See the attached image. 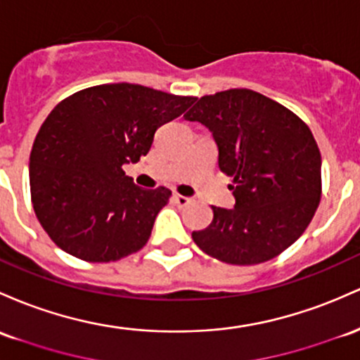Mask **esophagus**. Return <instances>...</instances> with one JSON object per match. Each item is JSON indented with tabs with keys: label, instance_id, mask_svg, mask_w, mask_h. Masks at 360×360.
<instances>
[{
	"label": "esophagus",
	"instance_id": "34e87169",
	"mask_svg": "<svg viewBox=\"0 0 360 360\" xmlns=\"http://www.w3.org/2000/svg\"><path fill=\"white\" fill-rule=\"evenodd\" d=\"M174 200H176V203L179 205V207H188V205L193 203L191 198H188V196H183V195H177V193H174Z\"/></svg>",
	"mask_w": 360,
	"mask_h": 360
}]
</instances>
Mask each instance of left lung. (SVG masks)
<instances>
[{
  "label": "left lung",
  "instance_id": "8db88e82",
  "mask_svg": "<svg viewBox=\"0 0 360 360\" xmlns=\"http://www.w3.org/2000/svg\"><path fill=\"white\" fill-rule=\"evenodd\" d=\"M212 131L219 167L232 177L236 207H212L193 240L229 264H258L292 246L321 200V153L309 126L285 105L250 89L203 96L184 114Z\"/></svg>",
  "mask_w": 360,
  "mask_h": 360
}]
</instances>
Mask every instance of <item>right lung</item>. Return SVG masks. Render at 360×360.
<instances>
[{"instance_id": "right-lung-1", "label": "right lung", "mask_w": 360, "mask_h": 360, "mask_svg": "<svg viewBox=\"0 0 360 360\" xmlns=\"http://www.w3.org/2000/svg\"><path fill=\"white\" fill-rule=\"evenodd\" d=\"M196 97L135 84L89 86L51 110L30 152V198L53 243L90 263L140 251L171 191L136 186L122 171L147 155L155 131Z\"/></svg>"}]
</instances>
